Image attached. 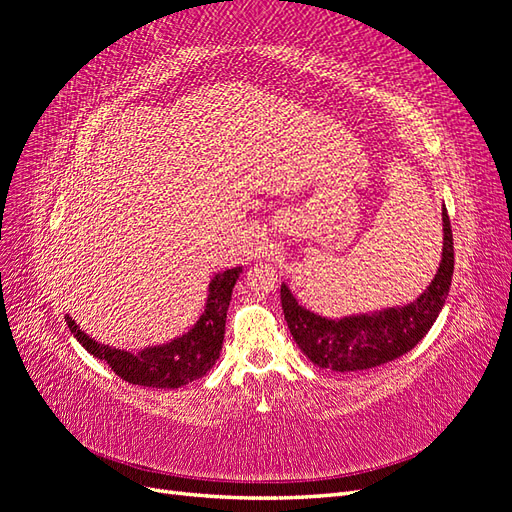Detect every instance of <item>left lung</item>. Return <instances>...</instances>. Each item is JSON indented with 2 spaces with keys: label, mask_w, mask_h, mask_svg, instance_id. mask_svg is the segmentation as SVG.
Segmentation results:
<instances>
[{
  "label": "left lung",
  "mask_w": 512,
  "mask_h": 512,
  "mask_svg": "<svg viewBox=\"0 0 512 512\" xmlns=\"http://www.w3.org/2000/svg\"><path fill=\"white\" fill-rule=\"evenodd\" d=\"M442 232V260L436 277L408 305L327 318L301 305L282 284V309L288 329L307 359L331 371H363L395 361L421 342L442 312L453 280V230L446 207H442Z\"/></svg>",
  "instance_id": "1"
}]
</instances>
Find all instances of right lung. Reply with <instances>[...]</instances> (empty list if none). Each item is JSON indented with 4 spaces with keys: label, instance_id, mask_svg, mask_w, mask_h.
Listing matches in <instances>:
<instances>
[{
    "label": "right lung",
    "instance_id": "add662e5",
    "mask_svg": "<svg viewBox=\"0 0 512 512\" xmlns=\"http://www.w3.org/2000/svg\"><path fill=\"white\" fill-rule=\"evenodd\" d=\"M241 271L243 267H235L213 277L209 282L205 312L188 333L166 344L143 348L141 352L98 344L70 316H66V324L79 344L96 359L108 363L119 378L130 384L151 386V389H179L183 384L207 376V371L220 359L226 312Z\"/></svg>",
    "mask_w": 512,
    "mask_h": 512
}]
</instances>
